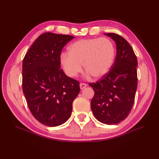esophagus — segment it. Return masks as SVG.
Masks as SVG:
<instances>
[{
  "instance_id": "1",
  "label": "esophagus",
  "mask_w": 159,
  "mask_h": 159,
  "mask_svg": "<svg viewBox=\"0 0 159 159\" xmlns=\"http://www.w3.org/2000/svg\"><path fill=\"white\" fill-rule=\"evenodd\" d=\"M80 87L81 89H84L86 87V84H84V83H81L80 84Z\"/></svg>"
}]
</instances>
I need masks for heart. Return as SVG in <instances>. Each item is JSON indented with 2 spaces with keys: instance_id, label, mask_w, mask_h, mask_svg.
Here are the masks:
<instances>
[{
  "instance_id": "obj_1",
  "label": "heart",
  "mask_w": 159,
  "mask_h": 159,
  "mask_svg": "<svg viewBox=\"0 0 159 159\" xmlns=\"http://www.w3.org/2000/svg\"><path fill=\"white\" fill-rule=\"evenodd\" d=\"M115 56L114 44L107 38H85L74 42L70 46L68 52L62 53L60 64L70 78L81 73L83 64L88 74L102 78L111 68Z\"/></svg>"
}]
</instances>
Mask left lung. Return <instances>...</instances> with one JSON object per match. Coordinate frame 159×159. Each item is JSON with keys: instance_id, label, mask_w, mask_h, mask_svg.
<instances>
[{"instance_id": "8db88e82", "label": "left lung", "mask_w": 159, "mask_h": 159, "mask_svg": "<svg viewBox=\"0 0 159 159\" xmlns=\"http://www.w3.org/2000/svg\"><path fill=\"white\" fill-rule=\"evenodd\" d=\"M115 42L117 55L108 74L89 85L94 90L91 108L95 117L107 125H115L131 112L137 88V59L132 47L122 36L105 33Z\"/></svg>"}]
</instances>
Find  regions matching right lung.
I'll return each instance as SVG.
<instances>
[{"mask_svg":"<svg viewBox=\"0 0 159 159\" xmlns=\"http://www.w3.org/2000/svg\"><path fill=\"white\" fill-rule=\"evenodd\" d=\"M74 36L46 32L38 36L22 62V90L34 118L56 127L71 113L72 103L80 93V82L60 69L64 46Z\"/></svg>","mask_w":159,"mask_h":159,"instance_id":"1","label":"right lung"}]
</instances>
